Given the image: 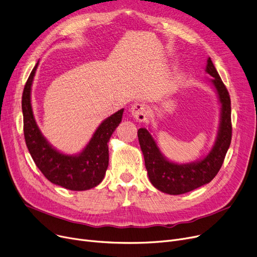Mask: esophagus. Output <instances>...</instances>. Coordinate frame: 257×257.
Listing matches in <instances>:
<instances>
[{
	"label": "esophagus",
	"instance_id": "esophagus-1",
	"mask_svg": "<svg viewBox=\"0 0 257 257\" xmlns=\"http://www.w3.org/2000/svg\"><path fill=\"white\" fill-rule=\"evenodd\" d=\"M130 111L132 116L139 121H144L147 119V113H148L147 107L143 103H140V102L134 103L130 108Z\"/></svg>",
	"mask_w": 257,
	"mask_h": 257
}]
</instances>
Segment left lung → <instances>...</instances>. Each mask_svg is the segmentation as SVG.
I'll return each instance as SVG.
<instances>
[{
  "instance_id": "8db88e82",
  "label": "left lung",
  "mask_w": 257,
  "mask_h": 257,
  "mask_svg": "<svg viewBox=\"0 0 257 257\" xmlns=\"http://www.w3.org/2000/svg\"><path fill=\"white\" fill-rule=\"evenodd\" d=\"M206 72L212 76L211 82L217 89L222 104V112L217 141L205 158L186 165L171 163L160 153L149 131L145 128H141L138 131L145 166L151 183L157 190L170 195L185 194L210 182L220 171L231 143L230 96L210 58L207 59Z\"/></svg>"
}]
</instances>
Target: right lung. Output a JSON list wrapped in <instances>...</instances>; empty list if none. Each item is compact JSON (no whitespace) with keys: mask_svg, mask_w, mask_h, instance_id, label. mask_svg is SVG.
<instances>
[{"mask_svg":"<svg viewBox=\"0 0 257 257\" xmlns=\"http://www.w3.org/2000/svg\"><path fill=\"white\" fill-rule=\"evenodd\" d=\"M38 62L25 84L22 97L24 137L36 167L54 184L71 191H86L104 178L109 160L108 141L121 120L124 109L107 117L98 127L85 149L77 156L56 151L40 133L31 107V85Z\"/></svg>","mask_w":257,"mask_h":257,"instance_id":"1","label":"right lung"}]
</instances>
